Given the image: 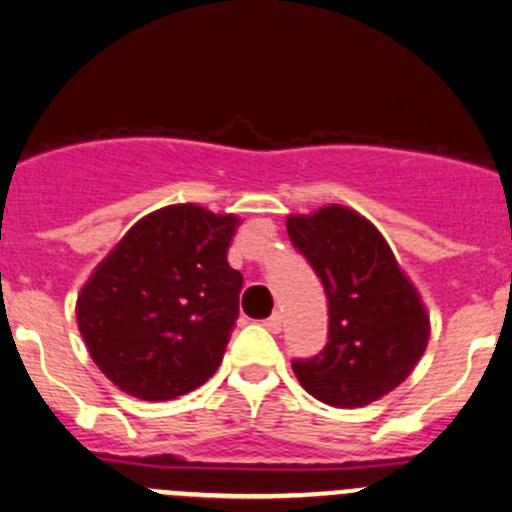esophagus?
<instances>
[{"label": "esophagus", "instance_id": "34e87169", "mask_svg": "<svg viewBox=\"0 0 512 512\" xmlns=\"http://www.w3.org/2000/svg\"><path fill=\"white\" fill-rule=\"evenodd\" d=\"M262 325H265L270 332H280L282 330V315H280V312H272V315L267 317Z\"/></svg>", "mask_w": 512, "mask_h": 512}]
</instances>
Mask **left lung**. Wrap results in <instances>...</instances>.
Wrapping results in <instances>:
<instances>
[{"instance_id":"obj_1","label":"left lung","mask_w":512,"mask_h":512,"mask_svg":"<svg viewBox=\"0 0 512 512\" xmlns=\"http://www.w3.org/2000/svg\"><path fill=\"white\" fill-rule=\"evenodd\" d=\"M287 235L327 295L320 355L292 360L302 388L332 408H362L395 390L423 357L430 317L385 237L342 205L287 217Z\"/></svg>"}]
</instances>
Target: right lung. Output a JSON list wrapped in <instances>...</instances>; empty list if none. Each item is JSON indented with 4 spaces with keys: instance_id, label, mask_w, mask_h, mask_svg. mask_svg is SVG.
<instances>
[{
    "instance_id": "1",
    "label": "right lung",
    "mask_w": 512,
    "mask_h": 512,
    "mask_svg": "<svg viewBox=\"0 0 512 512\" xmlns=\"http://www.w3.org/2000/svg\"><path fill=\"white\" fill-rule=\"evenodd\" d=\"M235 215L170 205L142 217L77 297V325L99 370L132 398L172 400L220 367L240 312L227 262Z\"/></svg>"
}]
</instances>
